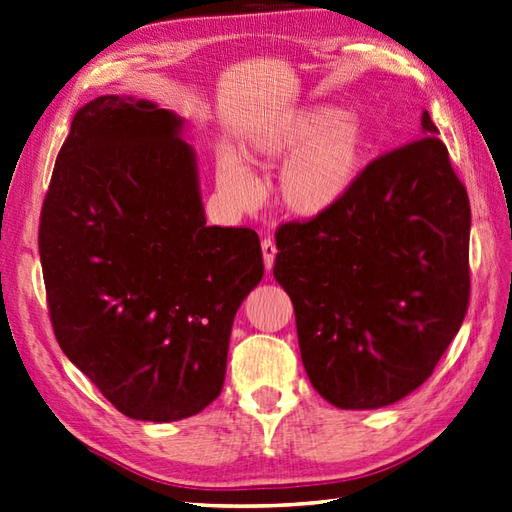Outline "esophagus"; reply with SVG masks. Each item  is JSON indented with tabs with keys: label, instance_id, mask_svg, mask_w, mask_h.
I'll return each instance as SVG.
<instances>
[{
	"label": "esophagus",
	"instance_id": "esophagus-1",
	"mask_svg": "<svg viewBox=\"0 0 512 512\" xmlns=\"http://www.w3.org/2000/svg\"><path fill=\"white\" fill-rule=\"evenodd\" d=\"M261 253H264V264H266V268L270 270V268L274 266V257H276V244H274L270 238H266L264 242H261Z\"/></svg>",
	"mask_w": 512,
	"mask_h": 512
}]
</instances>
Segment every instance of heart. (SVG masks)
I'll return each mask as SVG.
<instances>
[{
  "mask_svg": "<svg viewBox=\"0 0 512 512\" xmlns=\"http://www.w3.org/2000/svg\"><path fill=\"white\" fill-rule=\"evenodd\" d=\"M367 150V126L332 105L287 115L253 145L255 158L264 163L287 158L279 178V199L285 210L302 218L339 206L354 186ZM218 184L240 203H253L259 195L253 173L233 156L218 163Z\"/></svg>",
  "mask_w": 512,
  "mask_h": 512,
  "instance_id": "heart-1",
  "label": "heart"
}]
</instances>
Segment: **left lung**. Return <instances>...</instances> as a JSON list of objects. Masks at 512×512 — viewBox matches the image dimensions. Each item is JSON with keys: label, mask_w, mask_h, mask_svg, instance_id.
<instances>
[{"label": "left lung", "mask_w": 512, "mask_h": 512, "mask_svg": "<svg viewBox=\"0 0 512 512\" xmlns=\"http://www.w3.org/2000/svg\"><path fill=\"white\" fill-rule=\"evenodd\" d=\"M364 167L339 206L276 229L306 375L341 410L407 397L470 304V199L437 126Z\"/></svg>", "instance_id": "obj_1"}]
</instances>
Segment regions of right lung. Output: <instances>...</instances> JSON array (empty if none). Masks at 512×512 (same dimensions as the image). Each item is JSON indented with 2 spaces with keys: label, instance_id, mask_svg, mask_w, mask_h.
I'll return each mask as SVG.
<instances>
[{
  "label": "right lung",
  "instance_id": "1",
  "mask_svg": "<svg viewBox=\"0 0 512 512\" xmlns=\"http://www.w3.org/2000/svg\"><path fill=\"white\" fill-rule=\"evenodd\" d=\"M180 126L133 96L87 102L40 212L55 339L135 420H182L221 394L233 317L264 276L253 229L206 225Z\"/></svg>",
  "mask_w": 512,
  "mask_h": 512
}]
</instances>
